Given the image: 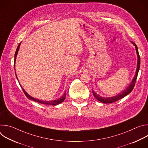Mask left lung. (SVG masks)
Returning <instances> with one entry per match:
<instances>
[{"label":"left lung","mask_w":148,"mask_h":148,"mask_svg":"<svg viewBox=\"0 0 148 148\" xmlns=\"http://www.w3.org/2000/svg\"><path fill=\"white\" fill-rule=\"evenodd\" d=\"M132 43L134 45V46H135V48H136V53H137V55H138V65H137V69H136V74H135V75L131 82V84L130 85V86L128 87L127 89H126V90H125L123 92H122L121 94H118V95H116L115 97H108V98H103L101 96H99V95H98L97 94H96L93 90H92V93H93V95L95 97V98L98 100L99 101L102 102V103H112L115 101H116L122 98H123L124 97L126 96L128 94H129L134 89V87H135V83H136V78H137V77H138V72H139V68H140V56H139V52H138V47H137V46L134 43H133V42H132Z\"/></svg>","instance_id":"left-lung-1"}]
</instances>
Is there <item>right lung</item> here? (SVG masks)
Masks as SVG:
<instances>
[{
  "label": "right lung",
  "instance_id": "1",
  "mask_svg": "<svg viewBox=\"0 0 148 148\" xmlns=\"http://www.w3.org/2000/svg\"><path fill=\"white\" fill-rule=\"evenodd\" d=\"M20 43H19L17 49H16V53H15V55H14V67H15V62H16V56H17V53H18V49H19V47H20ZM16 73V72H15ZM16 77H17V75H16ZM21 87H22V86H21ZM22 90L24 92V94H25V95L27 97V98H28L29 99H32V100H33L34 101H36V102H37L40 103H41V104H45V105H56L57 104H59L61 102H62L63 101H64V100L66 98V92L64 93V94L63 95L61 98L56 99V100H53V101H41V100H40V99H36V98H34L33 97H32L31 96H30L25 91V90L22 88Z\"/></svg>",
  "mask_w": 148,
  "mask_h": 148
}]
</instances>
